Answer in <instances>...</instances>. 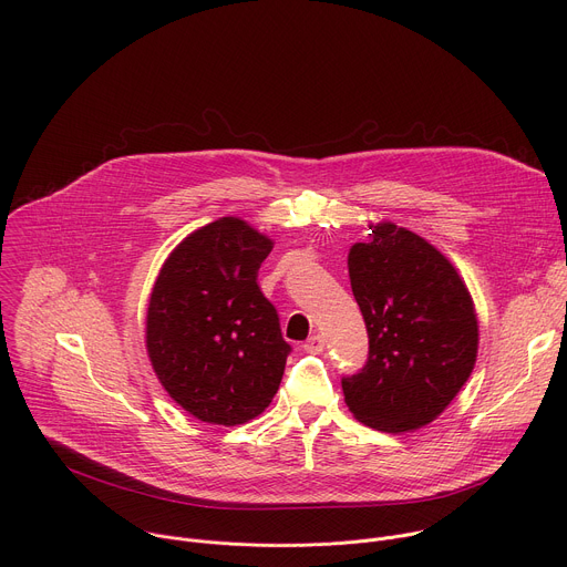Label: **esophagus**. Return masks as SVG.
Segmentation results:
<instances>
[{"instance_id":"esophagus-1","label":"esophagus","mask_w":567,"mask_h":567,"mask_svg":"<svg viewBox=\"0 0 567 567\" xmlns=\"http://www.w3.org/2000/svg\"><path fill=\"white\" fill-rule=\"evenodd\" d=\"M322 350H326V339H322L320 334H313L305 341V352L309 354H320Z\"/></svg>"}]
</instances>
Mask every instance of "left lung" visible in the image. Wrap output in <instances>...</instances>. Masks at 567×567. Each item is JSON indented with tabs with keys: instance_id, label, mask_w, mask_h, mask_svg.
Returning <instances> with one entry per match:
<instances>
[{
	"instance_id": "1",
	"label": "left lung",
	"mask_w": 567,
	"mask_h": 567,
	"mask_svg": "<svg viewBox=\"0 0 567 567\" xmlns=\"http://www.w3.org/2000/svg\"><path fill=\"white\" fill-rule=\"evenodd\" d=\"M350 249L352 293L370 354L343 379L350 413L383 433L437 420L473 372L477 313L453 262L417 233L381 219Z\"/></svg>"
}]
</instances>
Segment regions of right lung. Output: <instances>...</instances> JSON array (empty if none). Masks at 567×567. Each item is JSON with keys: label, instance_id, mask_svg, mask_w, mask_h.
I'll return each mask as SVG.
<instances>
[{"label": "right lung", "instance_id": "add662e5", "mask_svg": "<svg viewBox=\"0 0 567 567\" xmlns=\"http://www.w3.org/2000/svg\"><path fill=\"white\" fill-rule=\"evenodd\" d=\"M274 239L239 217L184 237L161 267L145 316L156 379L206 424L256 420L278 392L289 343L258 287Z\"/></svg>", "mask_w": 567, "mask_h": 567}]
</instances>
